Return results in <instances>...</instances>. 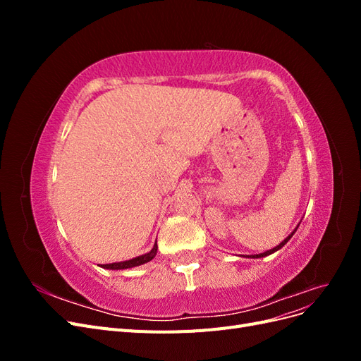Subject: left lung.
Here are the masks:
<instances>
[{"instance_id":"obj_1","label":"left lung","mask_w":361,"mask_h":361,"mask_svg":"<svg viewBox=\"0 0 361 361\" xmlns=\"http://www.w3.org/2000/svg\"><path fill=\"white\" fill-rule=\"evenodd\" d=\"M295 233V231L285 239V241H283V243H280V245H277L276 248H272V250H268V251H265V253H262V255H255V256H250V257H265V256H268V255H271V253H274V251H277V250H280L283 245H285L288 241H289V239L292 238V235Z\"/></svg>"}]
</instances>
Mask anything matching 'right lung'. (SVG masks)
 Wrapping results in <instances>:
<instances>
[{"instance_id": "obj_1", "label": "right lung", "mask_w": 361, "mask_h": 361, "mask_svg": "<svg viewBox=\"0 0 361 361\" xmlns=\"http://www.w3.org/2000/svg\"><path fill=\"white\" fill-rule=\"evenodd\" d=\"M157 250L158 245L155 244L154 248H152L149 253L143 255V256H138L135 259H130V260H125V262H116V264H106V265H101L102 268L106 269H126V268H133V267H138V265H143L146 262H150L157 256Z\"/></svg>"}]
</instances>
